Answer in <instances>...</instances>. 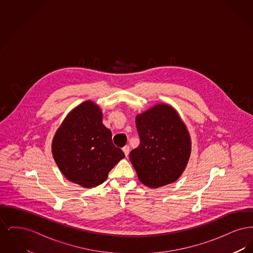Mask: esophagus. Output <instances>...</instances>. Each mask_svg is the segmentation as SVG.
<instances>
[{
    "label": "esophagus",
    "instance_id": "obj_1",
    "mask_svg": "<svg viewBox=\"0 0 253 253\" xmlns=\"http://www.w3.org/2000/svg\"><path fill=\"white\" fill-rule=\"evenodd\" d=\"M122 151H123V153H124V155L126 156V157H128L129 156V153H130V147L128 146V145H126L125 147H123V149H122Z\"/></svg>",
    "mask_w": 253,
    "mask_h": 253
}]
</instances>
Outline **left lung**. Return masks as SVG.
I'll use <instances>...</instances> for the list:
<instances>
[{
    "instance_id": "left-lung-1",
    "label": "left lung",
    "mask_w": 253,
    "mask_h": 253,
    "mask_svg": "<svg viewBox=\"0 0 253 253\" xmlns=\"http://www.w3.org/2000/svg\"><path fill=\"white\" fill-rule=\"evenodd\" d=\"M140 144L130 160L138 179L157 189L177 180L192 153L191 135L172 106L157 103L135 118Z\"/></svg>"
}]
</instances>
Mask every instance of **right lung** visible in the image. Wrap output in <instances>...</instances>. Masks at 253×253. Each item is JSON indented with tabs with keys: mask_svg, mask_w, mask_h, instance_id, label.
I'll return each instance as SVG.
<instances>
[{
	"mask_svg": "<svg viewBox=\"0 0 253 253\" xmlns=\"http://www.w3.org/2000/svg\"><path fill=\"white\" fill-rule=\"evenodd\" d=\"M52 154L65 178L86 189L103 183L125 157L113 144L101 109L92 100L75 107L61 122L52 140Z\"/></svg>",
	"mask_w": 253,
	"mask_h": 253,
	"instance_id": "obj_1",
	"label": "right lung"
}]
</instances>
